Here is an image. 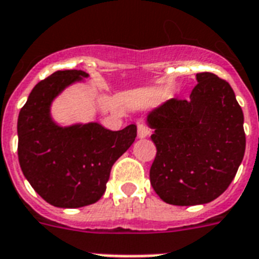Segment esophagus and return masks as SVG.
<instances>
[{"label": "esophagus", "instance_id": "obj_1", "mask_svg": "<svg viewBox=\"0 0 259 259\" xmlns=\"http://www.w3.org/2000/svg\"><path fill=\"white\" fill-rule=\"evenodd\" d=\"M149 134H150L149 126L143 122L138 123V138H146Z\"/></svg>", "mask_w": 259, "mask_h": 259}]
</instances>
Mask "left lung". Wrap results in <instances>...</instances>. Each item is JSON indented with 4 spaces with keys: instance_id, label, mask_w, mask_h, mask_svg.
<instances>
[{
    "instance_id": "left-lung-1",
    "label": "left lung",
    "mask_w": 259,
    "mask_h": 259,
    "mask_svg": "<svg viewBox=\"0 0 259 259\" xmlns=\"http://www.w3.org/2000/svg\"><path fill=\"white\" fill-rule=\"evenodd\" d=\"M188 100L170 99L147 114L156 156L150 183L172 205L217 199L244 159V113L229 82L210 72L196 75Z\"/></svg>"
}]
</instances>
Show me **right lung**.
Wrapping results in <instances>:
<instances>
[{"label": "right lung", "mask_w": 259, "mask_h": 259, "mask_svg": "<svg viewBox=\"0 0 259 259\" xmlns=\"http://www.w3.org/2000/svg\"><path fill=\"white\" fill-rule=\"evenodd\" d=\"M88 76L80 69L56 71L32 88L19 112V166L35 192L54 207L80 208L99 201L112 166L137 137L134 123L113 132L99 122L62 126L54 121V100Z\"/></svg>", "instance_id": "1"}]
</instances>
